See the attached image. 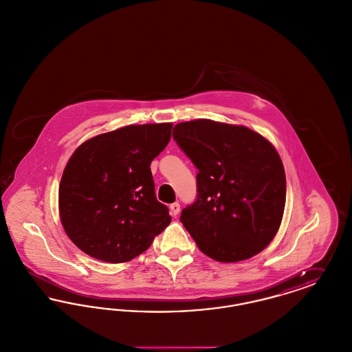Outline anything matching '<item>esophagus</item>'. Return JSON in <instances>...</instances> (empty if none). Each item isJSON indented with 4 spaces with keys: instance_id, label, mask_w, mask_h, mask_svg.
<instances>
[{
    "instance_id": "obj_1",
    "label": "esophagus",
    "mask_w": 352,
    "mask_h": 352,
    "mask_svg": "<svg viewBox=\"0 0 352 352\" xmlns=\"http://www.w3.org/2000/svg\"><path fill=\"white\" fill-rule=\"evenodd\" d=\"M179 211H181V206H179V203H178V201H175V203L170 204V212H171V215H173V217H177V215L179 214Z\"/></svg>"
}]
</instances>
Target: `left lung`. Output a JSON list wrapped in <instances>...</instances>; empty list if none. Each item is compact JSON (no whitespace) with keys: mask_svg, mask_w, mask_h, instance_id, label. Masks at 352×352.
Masks as SVG:
<instances>
[{"mask_svg":"<svg viewBox=\"0 0 352 352\" xmlns=\"http://www.w3.org/2000/svg\"><path fill=\"white\" fill-rule=\"evenodd\" d=\"M173 138L198 168L197 199L181 214L198 248L220 263L263 251L280 228L286 199L273 145L250 128L204 118L177 124Z\"/></svg>","mask_w":352,"mask_h":352,"instance_id":"left-lung-1","label":"left lung"}]
</instances>
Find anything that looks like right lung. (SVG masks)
I'll use <instances>...</instances> for the list:
<instances>
[{
    "instance_id": "obj_1",
    "label": "right lung",
    "mask_w": 352,
    "mask_h": 352,
    "mask_svg": "<svg viewBox=\"0 0 352 352\" xmlns=\"http://www.w3.org/2000/svg\"><path fill=\"white\" fill-rule=\"evenodd\" d=\"M171 126H124L74 151L59 184V212L79 250L105 263H125L170 224L168 207L155 198L151 164L168 146Z\"/></svg>"
}]
</instances>
